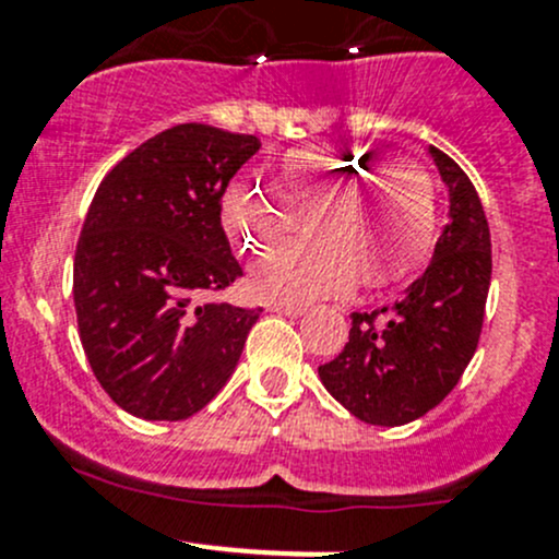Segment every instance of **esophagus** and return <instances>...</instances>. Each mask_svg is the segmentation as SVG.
Listing matches in <instances>:
<instances>
[{
    "label": "esophagus",
    "instance_id": "esophagus-1",
    "mask_svg": "<svg viewBox=\"0 0 559 559\" xmlns=\"http://www.w3.org/2000/svg\"><path fill=\"white\" fill-rule=\"evenodd\" d=\"M270 311L273 313H284V316H292V319H297V316L306 313V306H295V302H270Z\"/></svg>",
    "mask_w": 559,
    "mask_h": 559
}]
</instances>
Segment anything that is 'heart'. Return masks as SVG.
I'll use <instances>...</instances> for the list:
<instances>
[{
	"label": "heart",
	"mask_w": 559,
	"mask_h": 559,
	"mask_svg": "<svg viewBox=\"0 0 559 559\" xmlns=\"http://www.w3.org/2000/svg\"><path fill=\"white\" fill-rule=\"evenodd\" d=\"M357 145H306L273 167L278 202L238 180L222 197V222L246 248L278 246L308 218L311 246L286 248L253 267L257 295L311 302L354 281L392 292L419 275L436 238V191L414 159L376 162Z\"/></svg>",
	"instance_id": "b5f03b06"
}]
</instances>
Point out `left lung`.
I'll return each mask as SVG.
<instances>
[{
  "label": "left lung",
  "instance_id": "1",
  "mask_svg": "<svg viewBox=\"0 0 559 559\" xmlns=\"http://www.w3.org/2000/svg\"><path fill=\"white\" fill-rule=\"evenodd\" d=\"M427 151L449 189L432 262L392 308L354 313L343 352L319 368L348 414L379 427L419 419L456 386L476 354L492 278L489 224L471 178L436 145Z\"/></svg>",
  "mask_w": 559,
  "mask_h": 559
}]
</instances>
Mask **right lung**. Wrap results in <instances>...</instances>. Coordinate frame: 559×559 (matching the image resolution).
Here are the masks:
<instances>
[{
  "label": "right lung",
  "instance_id": "1",
  "mask_svg": "<svg viewBox=\"0 0 559 559\" xmlns=\"http://www.w3.org/2000/svg\"><path fill=\"white\" fill-rule=\"evenodd\" d=\"M253 134L178 123L99 183L72 267L78 332L94 376L127 414L180 421L233 376L262 308L197 302L243 275L222 197L259 151Z\"/></svg>",
  "mask_w": 559,
  "mask_h": 559
}]
</instances>
